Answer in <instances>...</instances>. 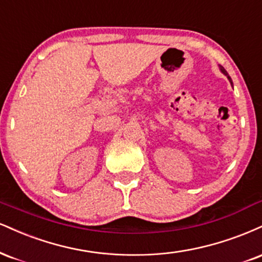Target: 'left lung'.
I'll list each match as a JSON object with an SVG mask.
<instances>
[{
  "label": "left lung",
  "instance_id": "left-lung-1",
  "mask_svg": "<svg viewBox=\"0 0 262 262\" xmlns=\"http://www.w3.org/2000/svg\"><path fill=\"white\" fill-rule=\"evenodd\" d=\"M219 67H220V71H221V72H222V73H223V74H225L227 78H228V80H229V81H231V77H229V75H228V73H227V71H226V69H225V68H223V67H222V66H219ZM231 83H232V81H231Z\"/></svg>",
  "mask_w": 262,
  "mask_h": 262
}]
</instances>
